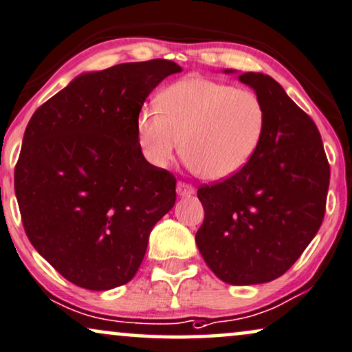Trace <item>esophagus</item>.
Returning <instances> with one entry per match:
<instances>
[{
    "mask_svg": "<svg viewBox=\"0 0 352 352\" xmlns=\"http://www.w3.org/2000/svg\"><path fill=\"white\" fill-rule=\"evenodd\" d=\"M176 190H177V195H181V197H187V195H192L195 192L192 184H187V182H182V181L177 182Z\"/></svg>",
    "mask_w": 352,
    "mask_h": 352,
    "instance_id": "esophagus-1",
    "label": "esophagus"
}]
</instances>
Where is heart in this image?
I'll use <instances>...</instances> for the list:
<instances>
[{"label": "heart", "instance_id": "heart-1", "mask_svg": "<svg viewBox=\"0 0 352 352\" xmlns=\"http://www.w3.org/2000/svg\"><path fill=\"white\" fill-rule=\"evenodd\" d=\"M158 108L144 109L137 120L144 157L165 168L182 142L186 162L208 181L237 175L265 134L267 109L257 94L205 77H187L166 87Z\"/></svg>", "mask_w": 352, "mask_h": 352}]
</instances>
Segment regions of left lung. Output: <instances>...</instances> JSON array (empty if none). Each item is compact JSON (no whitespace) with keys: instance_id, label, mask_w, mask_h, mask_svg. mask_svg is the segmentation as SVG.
Instances as JSON below:
<instances>
[{"instance_id":"obj_1","label":"left lung","mask_w":352,"mask_h":352,"mask_svg":"<svg viewBox=\"0 0 352 352\" xmlns=\"http://www.w3.org/2000/svg\"><path fill=\"white\" fill-rule=\"evenodd\" d=\"M239 80L265 104V134L237 175L199 187L205 217L195 243L221 281L244 286L281 276L317 234L330 165L316 122L275 79L244 72Z\"/></svg>"}]
</instances>
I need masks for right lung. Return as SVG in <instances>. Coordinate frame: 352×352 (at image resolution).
I'll list each match as a JSON object with an SVG mask.
<instances>
[{"label": "right lung", "instance_id": "obj_1", "mask_svg": "<svg viewBox=\"0 0 352 352\" xmlns=\"http://www.w3.org/2000/svg\"><path fill=\"white\" fill-rule=\"evenodd\" d=\"M181 71L150 59L87 72L25 127L14 170L22 225L76 286L107 291L131 281L150 231L176 202V177L144 158L137 120L155 87Z\"/></svg>", "mask_w": 352, "mask_h": 352}]
</instances>
